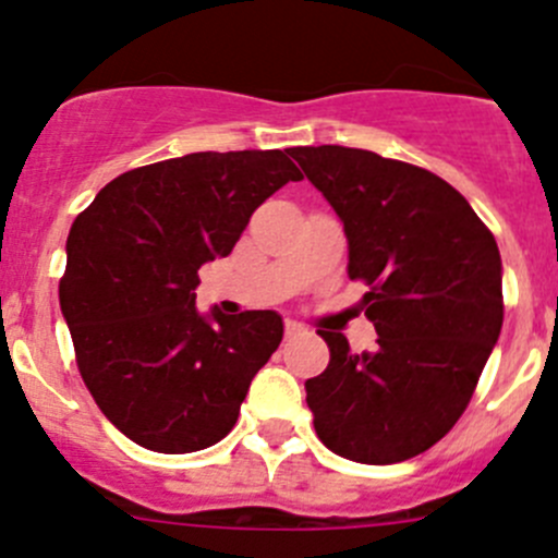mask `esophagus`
I'll use <instances>...</instances> for the list:
<instances>
[{"instance_id":"34e87169","label":"esophagus","mask_w":558,"mask_h":558,"mask_svg":"<svg viewBox=\"0 0 558 558\" xmlns=\"http://www.w3.org/2000/svg\"><path fill=\"white\" fill-rule=\"evenodd\" d=\"M303 325L294 319H286V338H294V336H303Z\"/></svg>"}]
</instances>
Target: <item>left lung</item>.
I'll return each mask as SVG.
<instances>
[{"label":"left lung","mask_w":558,"mask_h":558,"mask_svg":"<svg viewBox=\"0 0 558 558\" xmlns=\"http://www.w3.org/2000/svg\"><path fill=\"white\" fill-rule=\"evenodd\" d=\"M350 244V278L377 350L319 330L330 363L305 383L322 444L390 465L435 446L468 408L501 336V253L471 203L440 175L374 150L291 148Z\"/></svg>","instance_id":"left-lung-1"}]
</instances>
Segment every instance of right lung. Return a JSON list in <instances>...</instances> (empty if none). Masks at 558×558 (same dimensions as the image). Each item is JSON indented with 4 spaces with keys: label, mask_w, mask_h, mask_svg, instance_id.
<instances>
[{
    "label": "right lung",
    "mask_w": 558,
    "mask_h": 558,
    "mask_svg": "<svg viewBox=\"0 0 558 558\" xmlns=\"http://www.w3.org/2000/svg\"><path fill=\"white\" fill-rule=\"evenodd\" d=\"M300 179L286 150H201L118 175L74 220L60 308L87 390L129 440L190 454L233 429L283 319L201 314L197 269Z\"/></svg>",
    "instance_id": "add662e5"
}]
</instances>
